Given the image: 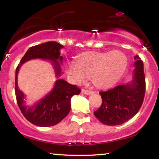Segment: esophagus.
I'll list each match as a JSON object with an SVG mask.
<instances>
[{"instance_id": "obj_1", "label": "esophagus", "mask_w": 159, "mask_h": 159, "mask_svg": "<svg viewBox=\"0 0 159 159\" xmlns=\"http://www.w3.org/2000/svg\"><path fill=\"white\" fill-rule=\"evenodd\" d=\"M82 93L85 95H90L93 93V91L90 90H85V89H82Z\"/></svg>"}]
</instances>
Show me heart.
Segmentation results:
<instances>
[{"label":"heart","instance_id":"b5f03b06","mask_svg":"<svg viewBox=\"0 0 159 159\" xmlns=\"http://www.w3.org/2000/svg\"><path fill=\"white\" fill-rule=\"evenodd\" d=\"M125 64L126 57L120 51L90 52L79 56L77 62L69 61L66 71L76 84L82 83L86 77H90L95 87L103 88L111 85L116 80Z\"/></svg>","mask_w":159,"mask_h":159}]
</instances>
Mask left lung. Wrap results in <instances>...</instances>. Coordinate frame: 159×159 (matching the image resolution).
I'll list each match as a JSON object with an SVG mask.
<instances>
[{
    "label": "left lung",
    "instance_id": "left-lung-1",
    "mask_svg": "<svg viewBox=\"0 0 159 159\" xmlns=\"http://www.w3.org/2000/svg\"><path fill=\"white\" fill-rule=\"evenodd\" d=\"M134 58L135 62L131 83L120 84L99 93L102 103L94 114L104 125H121L132 118L142 106L145 93L143 62L138 56Z\"/></svg>",
    "mask_w": 159,
    "mask_h": 159
}]
</instances>
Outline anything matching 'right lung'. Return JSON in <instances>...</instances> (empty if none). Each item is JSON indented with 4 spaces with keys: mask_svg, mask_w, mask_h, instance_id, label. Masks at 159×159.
<instances>
[{
    "mask_svg": "<svg viewBox=\"0 0 159 159\" xmlns=\"http://www.w3.org/2000/svg\"><path fill=\"white\" fill-rule=\"evenodd\" d=\"M62 45L54 41L46 42L30 48L21 58L16 69L15 78V94L16 101L24 116L30 122L39 127H51L59 123L70 111L71 98L78 95L81 90L75 84H71L62 79L57 80L51 92L44 98L32 106L25 104V95L19 89L17 76L21 65L33 58L48 60L52 63L57 77L61 75V65L63 57L60 50Z\"/></svg>",
    "mask_w": 159,
    "mask_h": 159,
    "instance_id": "right-lung-1",
    "label": "right lung"
}]
</instances>
